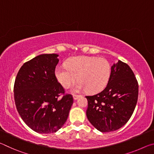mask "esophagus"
Here are the masks:
<instances>
[{"mask_svg":"<svg viewBox=\"0 0 154 154\" xmlns=\"http://www.w3.org/2000/svg\"><path fill=\"white\" fill-rule=\"evenodd\" d=\"M80 95H78V94H73V98L74 100H77V99L79 98L80 97Z\"/></svg>","mask_w":154,"mask_h":154,"instance_id":"esophagus-1","label":"esophagus"}]
</instances>
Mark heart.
<instances>
[{"label": "heart", "mask_w": 154, "mask_h": 154, "mask_svg": "<svg viewBox=\"0 0 154 154\" xmlns=\"http://www.w3.org/2000/svg\"><path fill=\"white\" fill-rule=\"evenodd\" d=\"M65 66L56 69L57 79L66 88L78 79L79 82L75 87L76 91L87 89L91 93L100 92L105 88L111 75V65L103 58L75 56L68 60Z\"/></svg>", "instance_id": "1"}]
</instances>
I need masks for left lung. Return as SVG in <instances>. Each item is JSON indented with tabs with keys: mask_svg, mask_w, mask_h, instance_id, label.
Here are the masks:
<instances>
[{
	"mask_svg": "<svg viewBox=\"0 0 154 154\" xmlns=\"http://www.w3.org/2000/svg\"><path fill=\"white\" fill-rule=\"evenodd\" d=\"M139 84L127 64L119 60L111 66V75L102 92L85 96L89 122L102 132L120 128L126 124L136 106Z\"/></svg>",
	"mask_w": 154,
	"mask_h": 154,
	"instance_id": "left-lung-1",
	"label": "left lung"
}]
</instances>
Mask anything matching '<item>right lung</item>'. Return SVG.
<instances>
[{
    "mask_svg": "<svg viewBox=\"0 0 154 154\" xmlns=\"http://www.w3.org/2000/svg\"><path fill=\"white\" fill-rule=\"evenodd\" d=\"M58 56L41 54L25 62L15 80L17 110L25 124L38 133H54L60 129L73 103L72 96L65 94L56 77Z\"/></svg>",
    "mask_w": 154,
    "mask_h": 154,
    "instance_id": "add662e5",
    "label": "right lung"
}]
</instances>
